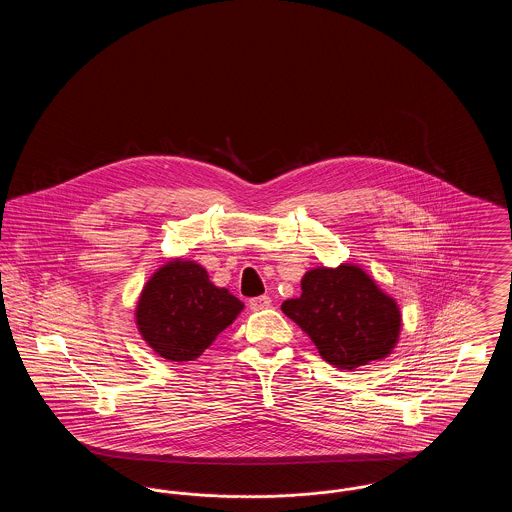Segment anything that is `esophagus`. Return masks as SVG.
<instances>
[{
    "label": "esophagus",
    "instance_id": "obj_1",
    "mask_svg": "<svg viewBox=\"0 0 512 512\" xmlns=\"http://www.w3.org/2000/svg\"><path fill=\"white\" fill-rule=\"evenodd\" d=\"M270 305H272V299L268 295H259V297L249 299V309L251 311H263V309H268Z\"/></svg>",
    "mask_w": 512,
    "mask_h": 512
}]
</instances>
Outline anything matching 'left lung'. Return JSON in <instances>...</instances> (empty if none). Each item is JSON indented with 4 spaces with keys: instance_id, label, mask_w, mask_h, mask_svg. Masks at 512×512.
I'll use <instances>...</instances> for the list:
<instances>
[{
    "instance_id": "1",
    "label": "left lung",
    "mask_w": 512,
    "mask_h": 512,
    "mask_svg": "<svg viewBox=\"0 0 512 512\" xmlns=\"http://www.w3.org/2000/svg\"><path fill=\"white\" fill-rule=\"evenodd\" d=\"M282 311L313 340L320 357L353 370L390 355L401 332L395 299L357 265L318 267L301 278V295Z\"/></svg>"
}]
</instances>
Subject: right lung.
<instances>
[{
    "label": "right lung",
    "mask_w": 512,
    "mask_h": 512,
    "mask_svg": "<svg viewBox=\"0 0 512 512\" xmlns=\"http://www.w3.org/2000/svg\"><path fill=\"white\" fill-rule=\"evenodd\" d=\"M244 303L217 288L195 261L174 259L147 280L136 324L147 345L167 361H195L242 313Z\"/></svg>",
    "instance_id": "1"
}]
</instances>
